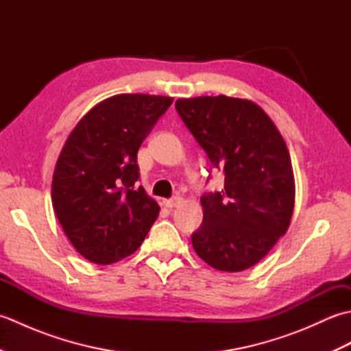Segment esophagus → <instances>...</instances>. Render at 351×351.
<instances>
[{"label": "esophagus", "instance_id": "34e87169", "mask_svg": "<svg viewBox=\"0 0 351 351\" xmlns=\"http://www.w3.org/2000/svg\"><path fill=\"white\" fill-rule=\"evenodd\" d=\"M162 204L166 205L167 208H176V206H180L182 204V197L181 196H175V197H171V199H166Z\"/></svg>", "mask_w": 351, "mask_h": 351}]
</instances>
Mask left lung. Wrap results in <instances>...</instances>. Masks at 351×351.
<instances>
[{"label": "left lung", "instance_id": "1", "mask_svg": "<svg viewBox=\"0 0 351 351\" xmlns=\"http://www.w3.org/2000/svg\"><path fill=\"white\" fill-rule=\"evenodd\" d=\"M176 111L213 167L221 191L200 197L204 221L191 243L220 271L258 264L288 230L295 185L285 140L265 111L249 99L199 96L178 99Z\"/></svg>", "mask_w": 351, "mask_h": 351}]
</instances>
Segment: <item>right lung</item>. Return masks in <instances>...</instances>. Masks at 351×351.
Instances as JSON below:
<instances>
[{
    "mask_svg": "<svg viewBox=\"0 0 351 351\" xmlns=\"http://www.w3.org/2000/svg\"><path fill=\"white\" fill-rule=\"evenodd\" d=\"M171 102L143 93L111 96L66 140L52 175V206L66 237L90 263L130 256L158 217V204L136 187L137 152Z\"/></svg>",
    "mask_w": 351,
    "mask_h": 351,
    "instance_id": "obj_1",
    "label": "right lung"
}]
</instances>
